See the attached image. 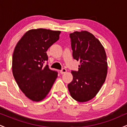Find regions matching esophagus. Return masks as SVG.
Returning a JSON list of instances; mask_svg holds the SVG:
<instances>
[{"label": "esophagus", "instance_id": "1", "mask_svg": "<svg viewBox=\"0 0 127 127\" xmlns=\"http://www.w3.org/2000/svg\"><path fill=\"white\" fill-rule=\"evenodd\" d=\"M67 72V70L65 69V68H63L62 70H60V73H61V74H63V73H65Z\"/></svg>", "mask_w": 127, "mask_h": 127}]
</instances>
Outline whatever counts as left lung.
<instances>
[{"label":"left lung","instance_id":"obj_1","mask_svg":"<svg viewBox=\"0 0 127 127\" xmlns=\"http://www.w3.org/2000/svg\"><path fill=\"white\" fill-rule=\"evenodd\" d=\"M69 37L73 57L81 64L78 71L71 72L73 78L68 89L73 98L85 102L95 97L105 81L107 57L103 45L90 32H75Z\"/></svg>","mask_w":127,"mask_h":127}]
</instances>
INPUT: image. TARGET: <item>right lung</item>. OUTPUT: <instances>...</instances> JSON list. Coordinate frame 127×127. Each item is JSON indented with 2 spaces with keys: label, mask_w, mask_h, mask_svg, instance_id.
Masks as SVG:
<instances>
[{
  "label": "right lung",
  "mask_w": 127,
  "mask_h": 127,
  "mask_svg": "<svg viewBox=\"0 0 127 127\" xmlns=\"http://www.w3.org/2000/svg\"><path fill=\"white\" fill-rule=\"evenodd\" d=\"M60 34V31L48 29L30 30L14 49L13 75L20 90L33 101L44 98L57 77L58 72L49 67L46 51L59 40Z\"/></svg>",
  "instance_id": "add662e5"
}]
</instances>
